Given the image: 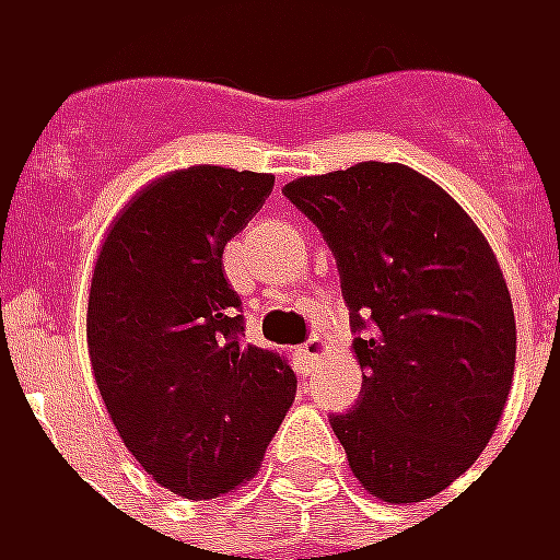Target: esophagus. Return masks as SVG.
Here are the masks:
<instances>
[{
	"instance_id": "obj_1",
	"label": "esophagus",
	"mask_w": 560,
	"mask_h": 560,
	"mask_svg": "<svg viewBox=\"0 0 560 560\" xmlns=\"http://www.w3.org/2000/svg\"><path fill=\"white\" fill-rule=\"evenodd\" d=\"M299 358L305 363V370H314V366L326 358V341L320 339V336H311V339L299 348Z\"/></svg>"
}]
</instances>
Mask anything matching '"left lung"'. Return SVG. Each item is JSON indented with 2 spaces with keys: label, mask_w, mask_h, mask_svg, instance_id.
Returning a JSON list of instances; mask_svg holds the SVG:
<instances>
[{
  "label": "left lung",
  "mask_w": 560,
  "mask_h": 560,
  "mask_svg": "<svg viewBox=\"0 0 560 560\" xmlns=\"http://www.w3.org/2000/svg\"><path fill=\"white\" fill-rule=\"evenodd\" d=\"M336 255L363 397L332 416L354 478L388 505L468 471L515 378V307L481 228L416 168L358 163L283 187Z\"/></svg>",
  "instance_id": "obj_1"
}]
</instances>
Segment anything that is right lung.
I'll return each mask as SVG.
<instances>
[{"label":"right lung","mask_w":560,"mask_h":560,"mask_svg":"<svg viewBox=\"0 0 560 560\" xmlns=\"http://www.w3.org/2000/svg\"><path fill=\"white\" fill-rule=\"evenodd\" d=\"M273 175L175 168L131 197L97 249L89 358L129 453L184 499L253 481L295 400L277 351L243 345L221 255L271 194Z\"/></svg>","instance_id":"obj_1"}]
</instances>
